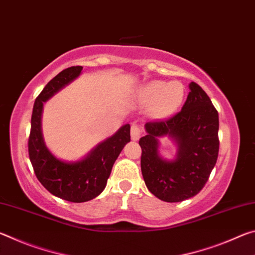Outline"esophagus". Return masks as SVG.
I'll return each mask as SVG.
<instances>
[{"mask_svg": "<svg viewBox=\"0 0 255 255\" xmlns=\"http://www.w3.org/2000/svg\"><path fill=\"white\" fill-rule=\"evenodd\" d=\"M141 127L138 125L137 123H132L131 125V129H130V133H131V139L132 140H138L141 135Z\"/></svg>", "mask_w": 255, "mask_h": 255, "instance_id": "obj_1", "label": "esophagus"}]
</instances>
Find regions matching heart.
<instances>
[{
	"label": "heart",
	"instance_id": "heart-1",
	"mask_svg": "<svg viewBox=\"0 0 255 255\" xmlns=\"http://www.w3.org/2000/svg\"><path fill=\"white\" fill-rule=\"evenodd\" d=\"M184 98V88L180 82L153 81L141 91L145 103L153 102V114L156 117H166L181 106Z\"/></svg>",
	"mask_w": 255,
	"mask_h": 255
}]
</instances>
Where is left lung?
<instances>
[{"instance_id":"left-lung-1","label":"left lung","mask_w":255,"mask_h":255,"mask_svg":"<svg viewBox=\"0 0 255 255\" xmlns=\"http://www.w3.org/2000/svg\"><path fill=\"white\" fill-rule=\"evenodd\" d=\"M181 111L170 118L146 123L139 139L140 167L145 184L158 199L179 202L205 187L218 157V112L195 82ZM170 135L178 145V157L167 162L158 155L157 137Z\"/></svg>"}]
</instances>
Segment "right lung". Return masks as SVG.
<instances>
[{
  "instance_id": "obj_1",
  "label": "right lung",
  "mask_w": 255,
  "mask_h": 255,
  "mask_svg": "<svg viewBox=\"0 0 255 255\" xmlns=\"http://www.w3.org/2000/svg\"><path fill=\"white\" fill-rule=\"evenodd\" d=\"M82 68L68 67L47 83L34 101L28 139L29 158L37 179L51 195L71 202H85L100 195L106 188L115 161L124 146L130 141V126L127 124L79 162L60 161L46 147L40 125L42 105L76 79Z\"/></svg>"
}]
</instances>
